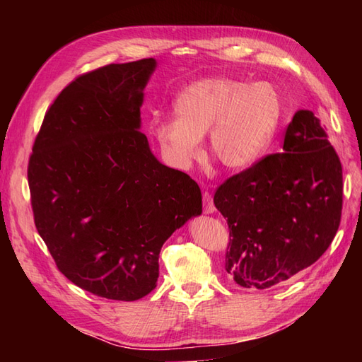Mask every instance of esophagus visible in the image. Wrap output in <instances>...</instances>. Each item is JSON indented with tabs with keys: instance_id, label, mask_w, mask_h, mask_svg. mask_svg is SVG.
Wrapping results in <instances>:
<instances>
[{
	"instance_id": "obj_1",
	"label": "esophagus",
	"mask_w": 362,
	"mask_h": 362,
	"mask_svg": "<svg viewBox=\"0 0 362 362\" xmlns=\"http://www.w3.org/2000/svg\"><path fill=\"white\" fill-rule=\"evenodd\" d=\"M202 202H204V211L206 214H213L216 211V206H214V202H213V196L208 193V192L204 193Z\"/></svg>"
}]
</instances>
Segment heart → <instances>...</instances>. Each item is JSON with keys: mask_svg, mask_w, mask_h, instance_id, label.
<instances>
[{"mask_svg": "<svg viewBox=\"0 0 362 362\" xmlns=\"http://www.w3.org/2000/svg\"><path fill=\"white\" fill-rule=\"evenodd\" d=\"M172 110L175 119H158L151 125L169 164L189 169L206 134L208 157L226 170H243L266 154L279 122L281 103L269 83L208 76L185 86Z\"/></svg>", "mask_w": 362, "mask_h": 362, "instance_id": "obj_1", "label": "heart"}]
</instances>
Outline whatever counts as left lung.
<instances>
[{
    "instance_id": "obj_1",
    "label": "left lung",
    "mask_w": 362,
    "mask_h": 362,
    "mask_svg": "<svg viewBox=\"0 0 362 362\" xmlns=\"http://www.w3.org/2000/svg\"><path fill=\"white\" fill-rule=\"evenodd\" d=\"M282 151L228 178L214 194L233 237L225 269L240 287L287 282L314 264L338 231L343 169L313 112L294 113Z\"/></svg>"
}]
</instances>
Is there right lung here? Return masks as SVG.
Segmentation results:
<instances>
[{"label": "right lung", "mask_w": 362, "mask_h": 362, "mask_svg": "<svg viewBox=\"0 0 362 362\" xmlns=\"http://www.w3.org/2000/svg\"><path fill=\"white\" fill-rule=\"evenodd\" d=\"M156 59L75 78L48 108L28 161L39 235L76 287L133 302L157 287L164 242L202 213L199 185L140 131Z\"/></svg>", "instance_id": "right-lung-1"}]
</instances>
